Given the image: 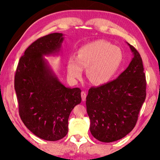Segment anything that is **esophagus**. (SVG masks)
I'll use <instances>...</instances> for the list:
<instances>
[{
  "mask_svg": "<svg viewBox=\"0 0 160 160\" xmlns=\"http://www.w3.org/2000/svg\"><path fill=\"white\" fill-rule=\"evenodd\" d=\"M81 95H82V99L83 101H84L85 100H86V97H87V93L85 92L82 91V93H81Z\"/></svg>",
  "mask_w": 160,
  "mask_h": 160,
  "instance_id": "34e87169",
  "label": "esophagus"
}]
</instances>
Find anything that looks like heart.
I'll use <instances>...</instances> for the list:
<instances>
[{
	"mask_svg": "<svg viewBox=\"0 0 160 160\" xmlns=\"http://www.w3.org/2000/svg\"><path fill=\"white\" fill-rule=\"evenodd\" d=\"M123 61L121 48L106 41H94L78 49L77 58H69L68 74L76 79L82 76L83 68H87V76L92 84H106L117 75Z\"/></svg>",
	"mask_w": 160,
	"mask_h": 160,
	"instance_id": "heart-1",
	"label": "heart"
}]
</instances>
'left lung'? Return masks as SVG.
Instances as JSON below:
<instances>
[{"mask_svg": "<svg viewBox=\"0 0 160 160\" xmlns=\"http://www.w3.org/2000/svg\"><path fill=\"white\" fill-rule=\"evenodd\" d=\"M133 58L117 79L89 89L87 111L94 138L111 143L125 137L136 124L146 96V76L138 52L128 43Z\"/></svg>", "mask_w": 160, "mask_h": 160, "instance_id": "8db88e82", "label": "left lung"}]
</instances>
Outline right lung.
Returning a JSON list of instances; mask_svg holds the SVG:
<instances>
[{
  "mask_svg": "<svg viewBox=\"0 0 160 160\" xmlns=\"http://www.w3.org/2000/svg\"><path fill=\"white\" fill-rule=\"evenodd\" d=\"M63 36L54 32L34 41L19 59L15 73L22 121L46 141H58L67 135L70 113L82 101V90L65 87L44 58L60 54Z\"/></svg>",
  "mask_w": 160,
  "mask_h": 160,
  "instance_id": "obj_1",
  "label": "right lung"
}]
</instances>
